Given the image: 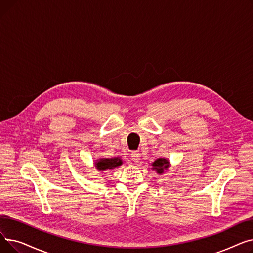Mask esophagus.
I'll return each instance as SVG.
<instances>
[{
	"label": "esophagus",
	"mask_w": 253,
	"mask_h": 253,
	"mask_svg": "<svg viewBox=\"0 0 253 253\" xmlns=\"http://www.w3.org/2000/svg\"><path fill=\"white\" fill-rule=\"evenodd\" d=\"M131 159H132V160H133L135 163H138V162L140 161V154H139V152H137V151L132 152V153H131Z\"/></svg>",
	"instance_id": "esophagus-1"
}]
</instances>
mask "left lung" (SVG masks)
<instances>
[{"mask_svg": "<svg viewBox=\"0 0 253 253\" xmlns=\"http://www.w3.org/2000/svg\"><path fill=\"white\" fill-rule=\"evenodd\" d=\"M170 167V161L167 158H158L152 163V170L156 171L158 174H163L165 171H168Z\"/></svg>", "mask_w": 253, "mask_h": 253, "instance_id": "1", "label": "left lung"}]
</instances>
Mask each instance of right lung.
Masks as SVG:
<instances>
[{
  "label": "right lung",
  "instance_id": "add662e5",
  "mask_svg": "<svg viewBox=\"0 0 253 253\" xmlns=\"http://www.w3.org/2000/svg\"><path fill=\"white\" fill-rule=\"evenodd\" d=\"M123 164V160L120 157H114V158H99L94 162L95 168L100 171H106V170H113L116 167L121 166Z\"/></svg>",
  "mask_w": 253,
  "mask_h": 253
}]
</instances>
